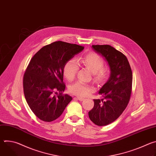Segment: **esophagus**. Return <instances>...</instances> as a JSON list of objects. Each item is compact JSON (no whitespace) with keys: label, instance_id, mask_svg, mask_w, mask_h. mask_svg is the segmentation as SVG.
Listing matches in <instances>:
<instances>
[{"label":"esophagus","instance_id":"34e87169","mask_svg":"<svg viewBox=\"0 0 156 156\" xmlns=\"http://www.w3.org/2000/svg\"><path fill=\"white\" fill-rule=\"evenodd\" d=\"M76 98V99H78V100H79V101H83V100L84 99V98H80V97H76V98Z\"/></svg>","mask_w":156,"mask_h":156}]
</instances>
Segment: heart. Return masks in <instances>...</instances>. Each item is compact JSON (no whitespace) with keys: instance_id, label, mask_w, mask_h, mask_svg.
I'll return each instance as SVG.
<instances>
[{"instance_id":"b5f03b06","label":"heart","mask_w":156,"mask_h":156,"mask_svg":"<svg viewBox=\"0 0 156 156\" xmlns=\"http://www.w3.org/2000/svg\"><path fill=\"white\" fill-rule=\"evenodd\" d=\"M78 64H81L89 69L93 74L94 81L98 83L104 82L109 76V69L107 66H103L102 58L96 53H90L83 58H78L77 61L75 59H72L66 62L63 68V74L68 80L72 81L75 78L79 70ZM69 90L75 95L86 96L90 93L91 88L85 83L76 81L69 86Z\"/></svg>"}]
</instances>
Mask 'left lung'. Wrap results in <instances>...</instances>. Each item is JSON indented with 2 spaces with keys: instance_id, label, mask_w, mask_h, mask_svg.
I'll return each instance as SVG.
<instances>
[{
  "instance_id": "obj_1",
  "label": "left lung",
  "mask_w": 156,
  "mask_h": 156,
  "mask_svg": "<svg viewBox=\"0 0 156 156\" xmlns=\"http://www.w3.org/2000/svg\"><path fill=\"white\" fill-rule=\"evenodd\" d=\"M109 65L110 74L99 94L101 99H94L93 108L89 112L90 120L98 126H105L117 120L126 108L131 93L133 75L126 56L109 45H93Z\"/></svg>"
}]
</instances>
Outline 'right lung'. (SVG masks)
Listing matches in <instances>:
<instances>
[{"mask_svg": "<svg viewBox=\"0 0 156 156\" xmlns=\"http://www.w3.org/2000/svg\"><path fill=\"white\" fill-rule=\"evenodd\" d=\"M83 49L77 44L56 41L44 46L31 58L23 76V91L29 107L40 120H55L72 100L63 94V68Z\"/></svg>", "mask_w": 156, "mask_h": 156, "instance_id": "obj_1", "label": "right lung"}]
</instances>
